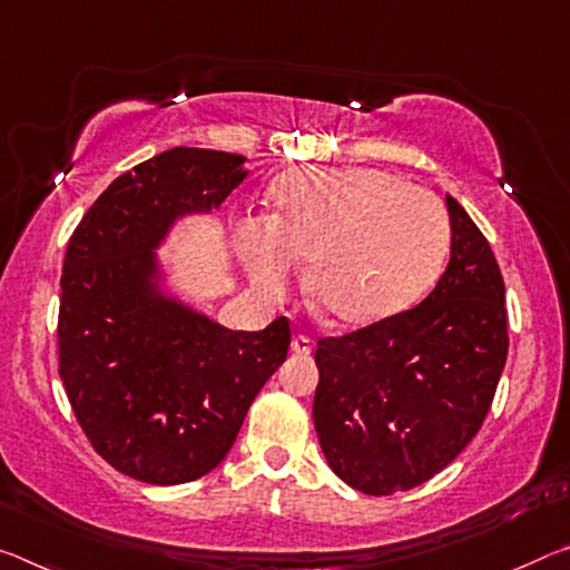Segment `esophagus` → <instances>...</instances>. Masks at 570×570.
Wrapping results in <instances>:
<instances>
[{
	"mask_svg": "<svg viewBox=\"0 0 570 570\" xmlns=\"http://www.w3.org/2000/svg\"><path fill=\"white\" fill-rule=\"evenodd\" d=\"M312 350H314V342L306 337V334H296L292 340V352H296V355H309Z\"/></svg>",
	"mask_w": 570,
	"mask_h": 570,
	"instance_id": "obj_1",
	"label": "esophagus"
}]
</instances>
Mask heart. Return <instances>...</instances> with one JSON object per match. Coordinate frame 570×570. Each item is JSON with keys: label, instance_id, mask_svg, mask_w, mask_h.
<instances>
[{"label": "heart", "instance_id": "obj_1", "mask_svg": "<svg viewBox=\"0 0 570 570\" xmlns=\"http://www.w3.org/2000/svg\"><path fill=\"white\" fill-rule=\"evenodd\" d=\"M271 220H243L238 253L250 282L282 294L309 261L314 304L340 324L405 309L436 278L449 250V215L436 193L367 167H314L274 195Z\"/></svg>", "mask_w": 570, "mask_h": 570}]
</instances>
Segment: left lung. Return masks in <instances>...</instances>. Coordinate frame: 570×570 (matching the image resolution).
Instances as JSON below:
<instances>
[{
    "label": "left lung",
    "instance_id": "left-lung-1",
    "mask_svg": "<svg viewBox=\"0 0 570 570\" xmlns=\"http://www.w3.org/2000/svg\"><path fill=\"white\" fill-rule=\"evenodd\" d=\"M446 271L421 304L317 340L314 429L357 492L413 490L476 436L508 360L504 282L490 243L446 195Z\"/></svg>",
    "mask_w": 570,
    "mask_h": 570
}]
</instances>
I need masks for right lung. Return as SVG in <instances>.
Wrapping results in <instances>:
<instances>
[{"instance_id":"obj_1","label":"right lung","mask_w":570,"mask_h":570,"mask_svg":"<svg viewBox=\"0 0 570 570\" xmlns=\"http://www.w3.org/2000/svg\"><path fill=\"white\" fill-rule=\"evenodd\" d=\"M240 155L175 147L108 185L68 240L58 373L70 409L116 472L147 484L200 480L228 454L292 327L233 332L155 292V250L185 213L236 189Z\"/></svg>"}]
</instances>
